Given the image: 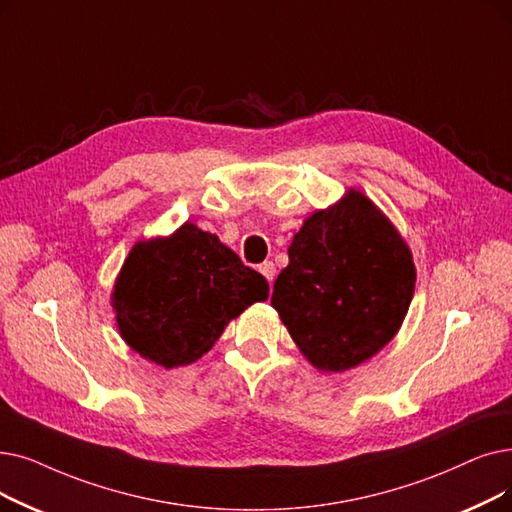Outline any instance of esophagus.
<instances>
[{"instance_id":"esophagus-1","label":"esophagus","mask_w":512,"mask_h":512,"mask_svg":"<svg viewBox=\"0 0 512 512\" xmlns=\"http://www.w3.org/2000/svg\"><path fill=\"white\" fill-rule=\"evenodd\" d=\"M259 272L265 276V280H268V282L272 284L274 278H276V265H274L272 261H263V263L259 265Z\"/></svg>"}]
</instances>
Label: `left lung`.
Wrapping results in <instances>:
<instances>
[{"label": "left lung", "mask_w": 512, "mask_h": 512, "mask_svg": "<svg viewBox=\"0 0 512 512\" xmlns=\"http://www.w3.org/2000/svg\"><path fill=\"white\" fill-rule=\"evenodd\" d=\"M414 282L406 242L364 194L349 190L295 234L272 305L311 364L343 372L393 339Z\"/></svg>", "instance_id": "8db88e82"}]
</instances>
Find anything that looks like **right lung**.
Masks as SVG:
<instances>
[{
    "mask_svg": "<svg viewBox=\"0 0 512 512\" xmlns=\"http://www.w3.org/2000/svg\"><path fill=\"white\" fill-rule=\"evenodd\" d=\"M268 280L215 234L184 224L169 238L138 242L117 278L121 337L165 368L207 353L232 318L268 299Z\"/></svg>",
    "mask_w": 512,
    "mask_h": 512,
    "instance_id": "1",
    "label": "right lung"
}]
</instances>
